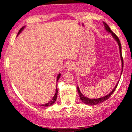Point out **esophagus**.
<instances>
[{"mask_svg": "<svg viewBox=\"0 0 132 132\" xmlns=\"http://www.w3.org/2000/svg\"><path fill=\"white\" fill-rule=\"evenodd\" d=\"M75 63H73V62H71V63H69V64H68V70H73V69L75 68Z\"/></svg>", "mask_w": 132, "mask_h": 132, "instance_id": "34e87169", "label": "esophagus"}]
</instances>
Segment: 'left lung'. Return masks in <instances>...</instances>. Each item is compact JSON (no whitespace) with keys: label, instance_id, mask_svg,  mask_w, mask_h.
I'll return each instance as SVG.
<instances>
[{"label":"left lung","instance_id":"1","mask_svg":"<svg viewBox=\"0 0 132 132\" xmlns=\"http://www.w3.org/2000/svg\"><path fill=\"white\" fill-rule=\"evenodd\" d=\"M103 23L104 24L105 28L106 30L107 31H108L109 32L111 33L113 37L115 39L116 41H117V42H118V45H119L120 55V58H121V61H122V71H121V75H122L123 69V57H122V46H121V44H120V42L119 41V38H118V37L117 36V35H116L114 32H112V31L111 30V28H109V27L108 25H107V24L105 23V22H103ZM121 75H120V76H121ZM118 84V82L117 84V85H116V86L115 87L113 88L112 91L109 94L106 95V96H105V97H103L102 98H97V99H90V98H88L87 97H84V96L80 92V91L79 90V87H78V86H77V91H78V93H79L80 100H81V101L84 102V103H85L86 104H87V105H94L99 104L100 103H101V102H104V101H106V100H108V98L112 95V94L113 93V92H114V91L116 90V88H117V87Z\"/></svg>","mask_w":132,"mask_h":132}]
</instances>
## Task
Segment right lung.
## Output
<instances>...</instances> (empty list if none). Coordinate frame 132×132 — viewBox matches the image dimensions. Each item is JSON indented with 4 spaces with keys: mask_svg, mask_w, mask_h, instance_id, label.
Listing matches in <instances>:
<instances>
[{
    "mask_svg": "<svg viewBox=\"0 0 132 132\" xmlns=\"http://www.w3.org/2000/svg\"><path fill=\"white\" fill-rule=\"evenodd\" d=\"M25 27H22L20 30H19V32H18V34H17V35H19L20 33L22 31H23V30L24 29V28ZM61 75L59 74L58 75V76H57V81H58V80L59 79V78H60V77H61ZM57 93H58V91H57V88L56 87V93H55V95L53 96V98H52V100H51V101H50V102H48V103H46V104H44V105H42V106H51V105H52L53 103H54V102L56 101V98H57ZM42 106V105H41Z\"/></svg>",
    "mask_w": 132,
    "mask_h": 132,
    "instance_id": "obj_1",
    "label": "right lung"
}]
</instances>
